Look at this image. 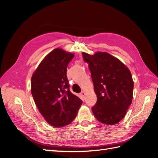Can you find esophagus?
I'll list each match as a JSON object with an SVG mask.
<instances>
[{"mask_svg": "<svg viewBox=\"0 0 158 158\" xmlns=\"http://www.w3.org/2000/svg\"><path fill=\"white\" fill-rule=\"evenodd\" d=\"M80 95H81V96H82V98H84L85 95V92H84V91H83V92H82L80 93Z\"/></svg>", "mask_w": 158, "mask_h": 158, "instance_id": "esophagus-1", "label": "esophagus"}]
</instances>
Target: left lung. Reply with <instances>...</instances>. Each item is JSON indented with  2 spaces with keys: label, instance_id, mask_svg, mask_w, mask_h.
Instances as JSON below:
<instances>
[{
  "label": "left lung",
  "instance_id": "obj_1",
  "mask_svg": "<svg viewBox=\"0 0 158 158\" xmlns=\"http://www.w3.org/2000/svg\"><path fill=\"white\" fill-rule=\"evenodd\" d=\"M89 64L98 101L92 110L95 117L105 125H113L125 116L132 101L134 82L130 70L107 52L94 55L82 52Z\"/></svg>",
  "mask_w": 158,
  "mask_h": 158
}]
</instances>
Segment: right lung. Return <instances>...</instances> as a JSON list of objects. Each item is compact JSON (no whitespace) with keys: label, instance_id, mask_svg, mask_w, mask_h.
Wrapping results in <instances>:
<instances>
[{"label":"right lung","instance_id":"obj_1","mask_svg":"<svg viewBox=\"0 0 158 158\" xmlns=\"http://www.w3.org/2000/svg\"><path fill=\"white\" fill-rule=\"evenodd\" d=\"M74 54L56 48L47 54L33 72L31 92L42 116L54 127L68 125L82 103L70 92L66 68Z\"/></svg>","mask_w":158,"mask_h":158}]
</instances>
